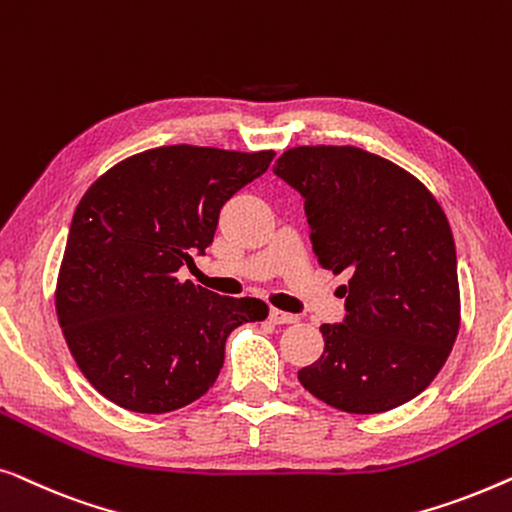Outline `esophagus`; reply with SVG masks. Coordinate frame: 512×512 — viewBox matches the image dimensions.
<instances>
[{"mask_svg": "<svg viewBox=\"0 0 512 512\" xmlns=\"http://www.w3.org/2000/svg\"><path fill=\"white\" fill-rule=\"evenodd\" d=\"M269 318H271L273 325H294V322L299 320L297 315H292V313H285V311H278V308H271Z\"/></svg>", "mask_w": 512, "mask_h": 512, "instance_id": "34e87169", "label": "esophagus"}]
</instances>
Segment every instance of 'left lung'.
I'll return each mask as SVG.
<instances>
[{
	"instance_id": "obj_1",
	"label": "left lung",
	"mask_w": 512,
	"mask_h": 512,
	"mask_svg": "<svg viewBox=\"0 0 512 512\" xmlns=\"http://www.w3.org/2000/svg\"><path fill=\"white\" fill-rule=\"evenodd\" d=\"M273 174L304 197L313 253L345 273V318L322 325L325 352L299 371L345 413H385L427 390L459 331L450 222L406 169L355 146H299Z\"/></svg>"
}]
</instances>
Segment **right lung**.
<instances>
[{"instance_id":"add662e5","label":"right lung","mask_w":512,"mask_h":512,"mask_svg":"<svg viewBox=\"0 0 512 512\" xmlns=\"http://www.w3.org/2000/svg\"><path fill=\"white\" fill-rule=\"evenodd\" d=\"M273 150L162 146L99 176L76 206L55 308L78 369L132 413H171L211 390L227 336L269 315L176 278L213 243L220 208Z\"/></svg>"}]
</instances>
